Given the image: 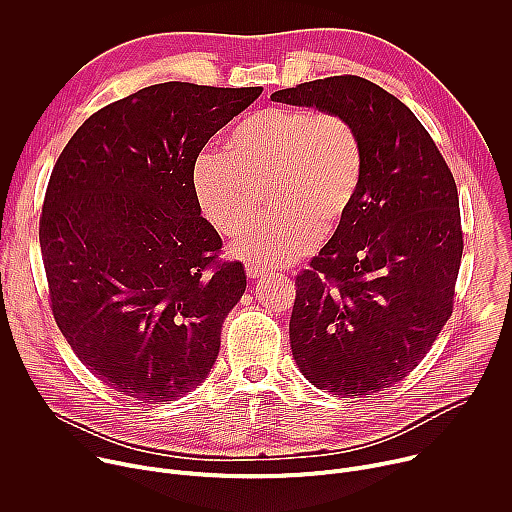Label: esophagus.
Instances as JSON below:
<instances>
[{"mask_svg": "<svg viewBox=\"0 0 512 512\" xmlns=\"http://www.w3.org/2000/svg\"><path fill=\"white\" fill-rule=\"evenodd\" d=\"M265 273H267L265 269H259V267L247 265V275H249V279H259V277H263Z\"/></svg>", "mask_w": 512, "mask_h": 512, "instance_id": "34e87169", "label": "esophagus"}]
</instances>
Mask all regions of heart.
Listing matches in <instances>:
<instances>
[{
	"mask_svg": "<svg viewBox=\"0 0 512 512\" xmlns=\"http://www.w3.org/2000/svg\"><path fill=\"white\" fill-rule=\"evenodd\" d=\"M362 176V141L348 119L304 107H269L229 131L225 152L198 156L192 186L208 223L223 235L247 227L269 194L277 214L231 245L233 257L267 271L298 261L322 233L336 231Z\"/></svg>",
	"mask_w": 512,
	"mask_h": 512,
	"instance_id": "1",
	"label": "heart"
}]
</instances>
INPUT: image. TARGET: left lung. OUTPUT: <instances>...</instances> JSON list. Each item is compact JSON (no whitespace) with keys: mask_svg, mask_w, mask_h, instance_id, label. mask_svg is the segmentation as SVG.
Returning a JSON list of instances; mask_svg holds the SVG:
<instances>
[{"mask_svg":"<svg viewBox=\"0 0 512 512\" xmlns=\"http://www.w3.org/2000/svg\"><path fill=\"white\" fill-rule=\"evenodd\" d=\"M271 99L342 115L364 152L350 212L296 277L291 354L326 393L385 391L452 316L464 249L454 176L411 109L367 79L328 77Z\"/></svg>","mask_w":512,"mask_h":512,"instance_id":"8db88e82","label":"left lung"}]
</instances>
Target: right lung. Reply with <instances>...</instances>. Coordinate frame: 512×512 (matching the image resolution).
Returning <instances> with one entry per match:
<instances>
[{
	"label": "right lung",
	"mask_w": 512,
	"mask_h": 512,
	"mask_svg": "<svg viewBox=\"0 0 512 512\" xmlns=\"http://www.w3.org/2000/svg\"><path fill=\"white\" fill-rule=\"evenodd\" d=\"M261 87H145L91 115L62 150L40 216L54 320L107 387L143 403L208 377L247 287L202 218L192 170Z\"/></svg>",
	"instance_id": "1"
}]
</instances>
